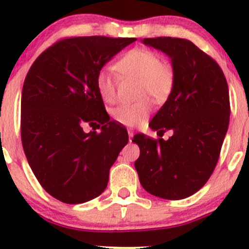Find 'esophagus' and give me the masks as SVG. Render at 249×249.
Instances as JSON below:
<instances>
[{
	"instance_id": "34e87169",
	"label": "esophagus",
	"mask_w": 249,
	"mask_h": 249,
	"mask_svg": "<svg viewBox=\"0 0 249 249\" xmlns=\"http://www.w3.org/2000/svg\"><path fill=\"white\" fill-rule=\"evenodd\" d=\"M127 132H128V138H130V142H131V139H132V137H133L134 133H133L132 130H128Z\"/></svg>"
}]
</instances>
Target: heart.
Listing matches in <instances>:
<instances>
[{
  "mask_svg": "<svg viewBox=\"0 0 249 249\" xmlns=\"http://www.w3.org/2000/svg\"><path fill=\"white\" fill-rule=\"evenodd\" d=\"M116 69L123 76L138 79V97H151L154 101L162 102L171 93L174 75L171 67L161 62L160 56L154 51L136 48L127 51L117 62ZM116 78L110 71H99L96 77V87L103 101L113 103L116 99ZM152 111L148 99L122 104L113 108L112 117L119 124L126 127H136L146 121Z\"/></svg>",
  "mask_w": 249,
  "mask_h": 249,
  "instance_id": "1",
  "label": "heart"
}]
</instances>
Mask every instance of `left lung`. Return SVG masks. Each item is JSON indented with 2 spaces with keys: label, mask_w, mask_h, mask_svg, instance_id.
Instances as JSON below:
<instances>
[{
  "label": "left lung",
  "mask_w": 249,
  "mask_h": 249,
  "mask_svg": "<svg viewBox=\"0 0 249 249\" xmlns=\"http://www.w3.org/2000/svg\"><path fill=\"white\" fill-rule=\"evenodd\" d=\"M142 44L171 59L174 83L167 101L150 123L162 137H133L141 150L134 162L139 181L152 196L180 200L207 182L218 162L230 123V93L225 75L214 59L192 42L176 37L144 38Z\"/></svg>",
  "instance_id": "left-lung-1"
}]
</instances>
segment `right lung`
<instances>
[{
    "label": "right lung",
    "instance_id": "obj_1",
    "mask_svg": "<svg viewBox=\"0 0 249 249\" xmlns=\"http://www.w3.org/2000/svg\"><path fill=\"white\" fill-rule=\"evenodd\" d=\"M134 41L63 39L37 57L28 71L21 99L22 145L39 184L59 201L83 204L101 196L110 167L127 144L126 128L110 121L105 111L96 77ZM84 124H97L101 132L84 133Z\"/></svg>",
    "mask_w": 249,
    "mask_h": 249
}]
</instances>
